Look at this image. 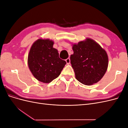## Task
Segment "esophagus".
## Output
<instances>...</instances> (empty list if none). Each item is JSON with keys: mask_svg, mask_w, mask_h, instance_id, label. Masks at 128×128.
I'll return each mask as SVG.
<instances>
[{"mask_svg": "<svg viewBox=\"0 0 128 128\" xmlns=\"http://www.w3.org/2000/svg\"><path fill=\"white\" fill-rule=\"evenodd\" d=\"M66 62H67V64H70V59H69V58H68V59H67L66 60Z\"/></svg>", "mask_w": 128, "mask_h": 128, "instance_id": "esophagus-1", "label": "esophagus"}]
</instances>
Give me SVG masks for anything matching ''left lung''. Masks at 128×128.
Here are the masks:
<instances>
[{
  "label": "left lung",
  "instance_id": "obj_1",
  "mask_svg": "<svg viewBox=\"0 0 128 128\" xmlns=\"http://www.w3.org/2000/svg\"><path fill=\"white\" fill-rule=\"evenodd\" d=\"M70 62L75 77L86 86L97 83L106 73L108 58L105 50L91 38L72 45Z\"/></svg>",
  "mask_w": 128,
  "mask_h": 128
}]
</instances>
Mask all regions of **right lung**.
<instances>
[{
    "label": "right lung",
    "instance_id": "right-lung-1",
    "mask_svg": "<svg viewBox=\"0 0 128 128\" xmlns=\"http://www.w3.org/2000/svg\"><path fill=\"white\" fill-rule=\"evenodd\" d=\"M53 44L49 39H38L32 45L28 57L30 70L37 80L44 83L57 78L66 64L59 57Z\"/></svg>",
    "mask_w": 128,
    "mask_h": 128
}]
</instances>
